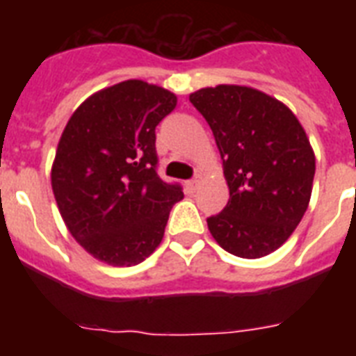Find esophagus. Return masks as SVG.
Masks as SVG:
<instances>
[{"label":"esophagus","instance_id":"obj_1","mask_svg":"<svg viewBox=\"0 0 356 356\" xmlns=\"http://www.w3.org/2000/svg\"><path fill=\"white\" fill-rule=\"evenodd\" d=\"M200 183H201V177H200V175H195L194 179H190V181H186V188H188L190 192H194V190L197 188V186H200Z\"/></svg>","mask_w":356,"mask_h":356}]
</instances>
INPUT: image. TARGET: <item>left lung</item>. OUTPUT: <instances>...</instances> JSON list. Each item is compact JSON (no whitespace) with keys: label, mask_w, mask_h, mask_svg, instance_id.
Instances as JSON below:
<instances>
[{"label":"left lung","mask_w":356,"mask_h":356,"mask_svg":"<svg viewBox=\"0 0 356 356\" xmlns=\"http://www.w3.org/2000/svg\"><path fill=\"white\" fill-rule=\"evenodd\" d=\"M190 103L211 125L229 184L225 209L207 218L209 231L242 259L273 253L312 194L316 159L305 129L286 105L249 86L201 88Z\"/></svg>","instance_id":"1"}]
</instances>
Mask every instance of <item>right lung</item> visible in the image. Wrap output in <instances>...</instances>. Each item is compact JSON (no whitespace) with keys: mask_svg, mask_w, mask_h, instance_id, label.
<instances>
[{"mask_svg":"<svg viewBox=\"0 0 356 356\" xmlns=\"http://www.w3.org/2000/svg\"><path fill=\"white\" fill-rule=\"evenodd\" d=\"M177 97L131 79L96 92L58 142L51 186L72 236L97 260L134 266L162 242L179 183L156 175L155 127Z\"/></svg>","mask_w":356,"mask_h":356,"instance_id":"right-lung-1","label":"right lung"}]
</instances>
